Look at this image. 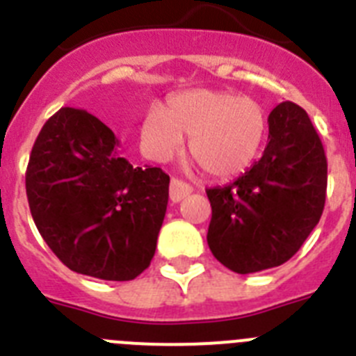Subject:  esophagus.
<instances>
[{
	"mask_svg": "<svg viewBox=\"0 0 356 356\" xmlns=\"http://www.w3.org/2000/svg\"><path fill=\"white\" fill-rule=\"evenodd\" d=\"M191 193H193V187H191V185L185 184V181H181V180H176V178H172L171 188H169V197H171L172 203H178V201H181L184 197H187Z\"/></svg>",
	"mask_w": 356,
	"mask_h": 356,
	"instance_id": "34e87169",
	"label": "esophagus"
}]
</instances>
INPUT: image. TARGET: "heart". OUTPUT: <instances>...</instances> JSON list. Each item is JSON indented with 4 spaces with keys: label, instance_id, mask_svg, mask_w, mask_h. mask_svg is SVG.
Here are the masks:
<instances>
[{
    "label": "heart",
    "instance_id": "heart-1",
    "mask_svg": "<svg viewBox=\"0 0 356 356\" xmlns=\"http://www.w3.org/2000/svg\"><path fill=\"white\" fill-rule=\"evenodd\" d=\"M266 130V112L251 97L229 90L193 89L175 94L168 108L149 106L140 140L149 159L169 162L184 149L185 134L191 135L188 149L207 175L232 178L254 162Z\"/></svg>",
    "mask_w": 356,
    "mask_h": 356
}]
</instances>
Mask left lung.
Segmentation results:
<instances>
[{
	"label": "left lung",
	"mask_w": 356,
	"mask_h": 356,
	"mask_svg": "<svg viewBox=\"0 0 356 356\" xmlns=\"http://www.w3.org/2000/svg\"><path fill=\"white\" fill-rule=\"evenodd\" d=\"M267 122L262 159L234 184L207 191L212 207L209 248L238 275L287 262L325 209L328 163L307 112L284 102Z\"/></svg>",
	"instance_id": "left-lung-1"
}]
</instances>
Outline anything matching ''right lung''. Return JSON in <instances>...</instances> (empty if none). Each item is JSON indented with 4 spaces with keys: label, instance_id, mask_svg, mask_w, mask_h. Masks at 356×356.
<instances>
[{
    "label": "right lung",
    "instance_id": "right-lung-1",
    "mask_svg": "<svg viewBox=\"0 0 356 356\" xmlns=\"http://www.w3.org/2000/svg\"><path fill=\"white\" fill-rule=\"evenodd\" d=\"M39 234L80 275L128 282L149 266L169 200L160 168H134L106 124L80 108L46 121L26 169Z\"/></svg>",
    "mask_w": 356,
    "mask_h": 356
}]
</instances>
